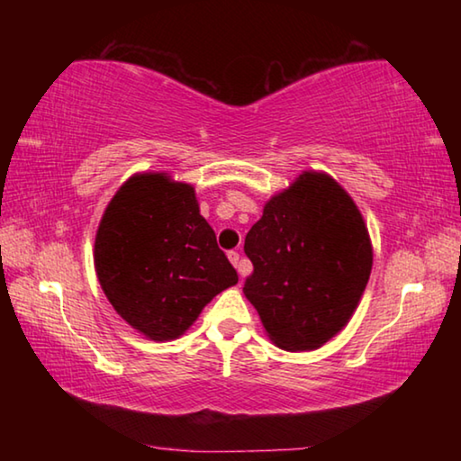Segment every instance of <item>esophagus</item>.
<instances>
[{
	"mask_svg": "<svg viewBox=\"0 0 461 461\" xmlns=\"http://www.w3.org/2000/svg\"><path fill=\"white\" fill-rule=\"evenodd\" d=\"M228 258H230V262L233 264V267L238 268L240 276H244V270H241V264H240V252H236V249H231V252H228Z\"/></svg>",
	"mask_w": 461,
	"mask_h": 461,
	"instance_id": "34e87169",
	"label": "esophagus"
}]
</instances>
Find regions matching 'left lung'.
Here are the masks:
<instances>
[{"label":"left lung","mask_w":461,"mask_h":461,"mask_svg":"<svg viewBox=\"0 0 461 461\" xmlns=\"http://www.w3.org/2000/svg\"><path fill=\"white\" fill-rule=\"evenodd\" d=\"M244 252L254 264L246 299L270 341L286 352H313L348 325L374 260L360 209L319 170H303L272 194Z\"/></svg>","instance_id":"left-lung-1"}]
</instances>
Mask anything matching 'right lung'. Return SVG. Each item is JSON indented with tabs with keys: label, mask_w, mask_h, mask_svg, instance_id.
Masks as SVG:
<instances>
[{
	"label": "right lung",
	"mask_w": 461,
	"mask_h": 461,
	"mask_svg": "<svg viewBox=\"0 0 461 461\" xmlns=\"http://www.w3.org/2000/svg\"><path fill=\"white\" fill-rule=\"evenodd\" d=\"M93 258L112 307L152 341L181 338L215 294L238 283L194 186L168 173H136L120 186Z\"/></svg>",
	"instance_id": "right-lung-1"
}]
</instances>
